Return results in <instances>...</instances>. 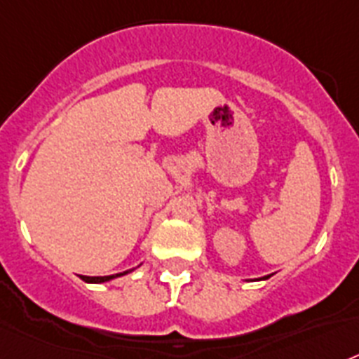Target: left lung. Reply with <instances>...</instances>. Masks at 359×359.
I'll list each match as a JSON object with an SVG mask.
<instances>
[{"label": "left lung", "mask_w": 359, "mask_h": 359, "mask_svg": "<svg viewBox=\"0 0 359 359\" xmlns=\"http://www.w3.org/2000/svg\"><path fill=\"white\" fill-rule=\"evenodd\" d=\"M266 277H268V276H266ZM266 277H263V279H266Z\"/></svg>", "instance_id": "1"}]
</instances>
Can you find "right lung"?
<instances>
[{"mask_svg": "<svg viewBox=\"0 0 359 359\" xmlns=\"http://www.w3.org/2000/svg\"><path fill=\"white\" fill-rule=\"evenodd\" d=\"M123 273H128V272H123ZM123 273H116V276H104V277H89V276H82V279L86 283H105V281H109V279H114V277H118V276H123Z\"/></svg>", "mask_w": 359, "mask_h": 359, "instance_id": "1", "label": "right lung"}]
</instances>
